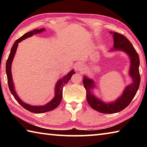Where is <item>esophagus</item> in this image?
Returning <instances> with one entry per match:
<instances>
[{
  "instance_id": "esophagus-1",
  "label": "esophagus",
  "mask_w": 147,
  "mask_h": 147,
  "mask_svg": "<svg viewBox=\"0 0 147 147\" xmlns=\"http://www.w3.org/2000/svg\"><path fill=\"white\" fill-rule=\"evenodd\" d=\"M81 67H82V66L80 65L78 66V69H81Z\"/></svg>"
}]
</instances>
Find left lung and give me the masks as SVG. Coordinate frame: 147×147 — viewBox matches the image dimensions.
Wrapping results in <instances>:
<instances>
[{
  "label": "left lung",
  "mask_w": 147,
  "mask_h": 147,
  "mask_svg": "<svg viewBox=\"0 0 147 147\" xmlns=\"http://www.w3.org/2000/svg\"><path fill=\"white\" fill-rule=\"evenodd\" d=\"M113 34L114 45L115 50H121L130 56L131 64L130 74L132 78V84L128 86L123 93L117 100L111 103H104L91 93V89L94 88L93 81L84 76L83 84L86 90V98L88 104L94 110L103 113H115L126 108L135 96L140 84L141 76L139 74V58L136 49L130 41L117 32H111Z\"/></svg>",
  "instance_id": "8db88e82"
}]
</instances>
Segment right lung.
<instances>
[{
  "label": "right lung",
  "mask_w": 147,
  "mask_h": 147,
  "mask_svg": "<svg viewBox=\"0 0 147 147\" xmlns=\"http://www.w3.org/2000/svg\"><path fill=\"white\" fill-rule=\"evenodd\" d=\"M44 28L41 29H35L34 30L30 31L27 33L24 34L23 36H21V38L17 39L16 42L13 43V46H12L11 49L10 53L8 56V58L6 61V71L7 74V78H8V84L9 90H10L11 93L13 94L14 98L17 101L20 105L23 107L24 109H27V110L30 111V112L36 113H42L45 112H47V111L53 110L54 109H55L57 106L60 104L61 99H62V94H63V88L65 86V84H67L69 81V80L71 79L72 76L74 74H75V72H74L73 70L69 72V73L67 74L66 76H65L63 78L60 79L58 82L56 86V90H55V96L54 98L50 102H49L45 106H30L29 104H27L26 103L23 102V101L21 100V99L19 98V96L16 94V92L15 91L14 87L13 81H12V76H11V63L13 61V59L14 58L15 54L16 53V50L17 47H18V43L19 42L22 41L26 38H28L29 37H31L34 34L40 33V32H43L44 30Z\"/></svg>",
  "instance_id": "obj_1"
}]
</instances>
